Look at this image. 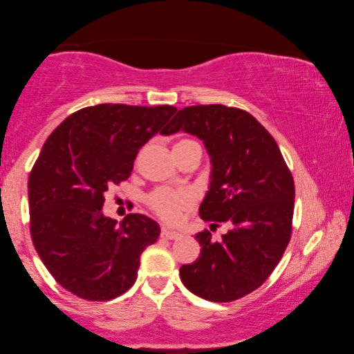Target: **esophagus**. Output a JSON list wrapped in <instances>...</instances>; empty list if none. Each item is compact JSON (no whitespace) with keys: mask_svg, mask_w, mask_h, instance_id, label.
Returning a JSON list of instances; mask_svg holds the SVG:
<instances>
[{"mask_svg":"<svg viewBox=\"0 0 354 354\" xmlns=\"http://www.w3.org/2000/svg\"><path fill=\"white\" fill-rule=\"evenodd\" d=\"M161 236H163V239H167V240H178L182 236V234L180 232H177V230H172V229H169V227H161Z\"/></svg>","mask_w":354,"mask_h":354,"instance_id":"34e87169","label":"esophagus"}]
</instances>
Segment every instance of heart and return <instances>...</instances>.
<instances>
[{"label": "heart", "mask_w": 354, "mask_h": 354, "mask_svg": "<svg viewBox=\"0 0 354 354\" xmlns=\"http://www.w3.org/2000/svg\"><path fill=\"white\" fill-rule=\"evenodd\" d=\"M188 142V139L177 144ZM176 144V146H177ZM194 196L189 191H174L169 188H160L149 196V205L152 210L167 223H176L180 219L182 212L193 204Z\"/></svg>", "instance_id": "heart-1"}]
</instances>
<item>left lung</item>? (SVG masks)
<instances>
[{
  "label": "left lung",
  "mask_w": 354,
  "mask_h": 354,
  "mask_svg": "<svg viewBox=\"0 0 354 354\" xmlns=\"http://www.w3.org/2000/svg\"><path fill=\"white\" fill-rule=\"evenodd\" d=\"M198 136L210 156V185L199 216L216 229L215 241L199 232L201 256L180 266L183 286L215 303L235 301L259 288L273 273L290 241L293 177L274 138L251 114L224 105L187 106L161 135Z\"/></svg>",
  "instance_id": "left-lung-1"
}]
</instances>
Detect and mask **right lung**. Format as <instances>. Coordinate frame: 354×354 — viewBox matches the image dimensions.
<instances>
[{
  "label": "right lung",
  "instance_id": "right-lung-1",
  "mask_svg": "<svg viewBox=\"0 0 354 354\" xmlns=\"http://www.w3.org/2000/svg\"><path fill=\"white\" fill-rule=\"evenodd\" d=\"M176 111L102 103L68 115L45 141L28 180L31 236L66 290L108 301L135 283L160 225L139 213L118 224L102 207L108 188L130 177L139 149Z\"/></svg>",
  "mask_w": 354,
  "mask_h": 354
}]
</instances>
